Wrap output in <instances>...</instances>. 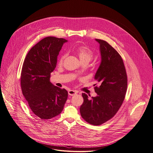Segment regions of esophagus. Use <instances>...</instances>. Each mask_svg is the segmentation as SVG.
I'll return each instance as SVG.
<instances>
[{"mask_svg": "<svg viewBox=\"0 0 153 153\" xmlns=\"http://www.w3.org/2000/svg\"><path fill=\"white\" fill-rule=\"evenodd\" d=\"M77 92L76 91H74V90H69V91H68V94H69V95L70 96H74L76 94Z\"/></svg>", "mask_w": 153, "mask_h": 153, "instance_id": "1", "label": "esophagus"}]
</instances>
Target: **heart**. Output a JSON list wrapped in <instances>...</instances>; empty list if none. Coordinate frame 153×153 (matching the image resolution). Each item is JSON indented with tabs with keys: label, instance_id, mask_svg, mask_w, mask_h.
I'll list each match as a JSON object with an SVG mask.
<instances>
[{
	"label": "heart",
	"instance_id": "1",
	"mask_svg": "<svg viewBox=\"0 0 153 153\" xmlns=\"http://www.w3.org/2000/svg\"><path fill=\"white\" fill-rule=\"evenodd\" d=\"M76 52L81 62L84 61L89 62L93 56V51L91 50V48H89L88 46H86V45H80V46L77 47L76 48ZM66 53H64L60 56L58 61L59 65H62L63 64L64 60L66 57Z\"/></svg>",
	"mask_w": 153,
	"mask_h": 153
}]
</instances>
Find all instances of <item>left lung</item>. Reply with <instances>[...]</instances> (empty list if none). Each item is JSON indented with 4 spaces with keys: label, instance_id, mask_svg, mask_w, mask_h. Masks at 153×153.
<instances>
[{
    "label": "left lung",
    "instance_id": "obj_1",
    "mask_svg": "<svg viewBox=\"0 0 153 153\" xmlns=\"http://www.w3.org/2000/svg\"><path fill=\"white\" fill-rule=\"evenodd\" d=\"M100 45L101 62L94 79L96 97L89 99L82 93L80 113L83 119L93 126H100L114 117L126 97L127 76L123 61L117 51L106 41L96 39ZM97 85V84H94Z\"/></svg>",
    "mask_w": 153,
    "mask_h": 153
}]
</instances>
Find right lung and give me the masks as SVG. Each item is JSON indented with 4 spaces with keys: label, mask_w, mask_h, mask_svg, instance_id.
Returning a JSON list of instances; mask_svg holds the SVG:
<instances>
[{
    "label": "right lung",
    "mask_w": 153,
    "mask_h": 153,
    "mask_svg": "<svg viewBox=\"0 0 153 153\" xmlns=\"http://www.w3.org/2000/svg\"><path fill=\"white\" fill-rule=\"evenodd\" d=\"M66 40L48 36L33 46L26 55L21 74L22 94L30 109L42 120L58 116L63 110L68 93L50 82V74Z\"/></svg>",
    "instance_id": "obj_1"
}]
</instances>
